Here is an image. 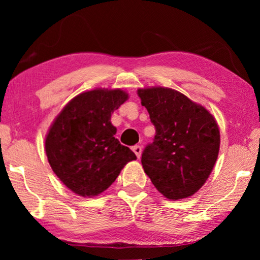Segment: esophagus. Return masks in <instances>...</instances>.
Masks as SVG:
<instances>
[{
    "instance_id": "1",
    "label": "esophagus",
    "mask_w": 260,
    "mask_h": 260,
    "mask_svg": "<svg viewBox=\"0 0 260 260\" xmlns=\"http://www.w3.org/2000/svg\"><path fill=\"white\" fill-rule=\"evenodd\" d=\"M133 150L135 154H136L137 158H141V155H142V147H140V145H135V147L133 148Z\"/></svg>"
}]
</instances>
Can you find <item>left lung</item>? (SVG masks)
<instances>
[{
	"mask_svg": "<svg viewBox=\"0 0 260 260\" xmlns=\"http://www.w3.org/2000/svg\"><path fill=\"white\" fill-rule=\"evenodd\" d=\"M137 93L156 129L154 142L142 154L145 174L169 200L191 197L218 158L216 120L204 106L172 88H140Z\"/></svg>",
	"mask_w": 260,
	"mask_h": 260,
	"instance_id": "8db88e82",
	"label": "left lung"
}]
</instances>
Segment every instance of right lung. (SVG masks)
Returning a JSON list of instances; mask_svg holds the SVG:
<instances>
[{"mask_svg":"<svg viewBox=\"0 0 260 260\" xmlns=\"http://www.w3.org/2000/svg\"><path fill=\"white\" fill-rule=\"evenodd\" d=\"M122 90H95L74 97L59 113L46 136L53 172L79 197H97L115 182L136 155L115 137L111 113L126 101Z\"/></svg>","mask_w":260,"mask_h":260,"instance_id":"add662e5","label":"right lung"}]
</instances>
